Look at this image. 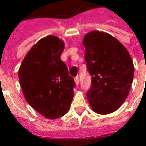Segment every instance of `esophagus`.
<instances>
[{
	"mask_svg": "<svg viewBox=\"0 0 146 146\" xmlns=\"http://www.w3.org/2000/svg\"><path fill=\"white\" fill-rule=\"evenodd\" d=\"M74 81H75V84L76 85H78L79 83H80V80H79V78L78 76L75 77V78H74Z\"/></svg>",
	"mask_w": 146,
	"mask_h": 146,
	"instance_id": "34e87169",
	"label": "esophagus"
}]
</instances>
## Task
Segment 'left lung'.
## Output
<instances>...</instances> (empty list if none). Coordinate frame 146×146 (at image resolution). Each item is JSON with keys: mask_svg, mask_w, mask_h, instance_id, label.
Wrapping results in <instances>:
<instances>
[{"mask_svg": "<svg viewBox=\"0 0 146 146\" xmlns=\"http://www.w3.org/2000/svg\"><path fill=\"white\" fill-rule=\"evenodd\" d=\"M83 44L92 76L88 102L96 113L114 112L125 101L132 84L134 66L130 53L113 36L99 31L87 34Z\"/></svg>", "mask_w": 146, "mask_h": 146, "instance_id": "obj_1", "label": "left lung"}]
</instances>
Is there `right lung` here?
<instances>
[{
	"label": "right lung",
	"mask_w": 146,
	"mask_h": 146,
	"mask_svg": "<svg viewBox=\"0 0 146 146\" xmlns=\"http://www.w3.org/2000/svg\"><path fill=\"white\" fill-rule=\"evenodd\" d=\"M64 48L59 38L46 36L31 47L19 70L25 100L48 119L66 115L73 100L74 79L60 59Z\"/></svg>",
	"instance_id": "add662e5"
}]
</instances>
